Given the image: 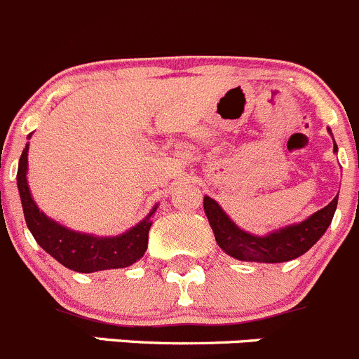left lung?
Wrapping results in <instances>:
<instances>
[{"instance_id": "1", "label": "left lung", "mask_w": 359, "mask_h": 359, "mask_svg": "<svg viewBox=\"0 0 359 359\" xmlns=\"http://www.w3.org/2000/svg\"><path fill=\"white\" fill-rule=\"evenodd\" d=\"M333 151H339L337 144L333 146ZM337 203L339 196L306 220L273 231L266 236H255L238 227L217 201L208 196L204 197V213L213 229L218 247L231 257L252 262H287L305 254L320 240L333 220Z\"/></svg>"}]
</instances>
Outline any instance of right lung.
<instances>
[{"label":"right lung","mask_w":359,"mask_h":359,"mask_svg":"<svg viewBox=\"0 0 359 359\" xmlns=\"http://www.w3.org/2000/svg\"><path fill=\"white\" fill-rule=\"evenodd\" d=\"M32 137V135H28ZM28 148L22 149L17 169V189H19L20 203H22L24 218L32 231L36 243L57 262L68 269L79 273H93L102 269H116L132 266L144 255L148 248V233L151 227V215L156 206L149 211L148 217L126 233L119 236H93L63 227L61 224L47 217L33 201L28 187Z\"/></svg>","instance_id":"1"}]
</instances>
